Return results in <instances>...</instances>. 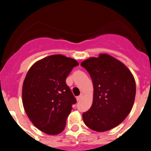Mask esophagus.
<instances>
[{"instance_id":"obj_1","label":"esophagus","mask_w":151,"mask_h":151,"mask_svg":"<svg viewBox=\"0 0 151 151\" xmlns=\"http://www.w3.org/2000/svg\"><path fill=\"white\" fill-rule=\"evenodd\" d=\"M82 97H83V95H82V94H81V95H79V96H78V97H76L77 101H79L80 100H82Z\"/></svg>"}]
</instances>
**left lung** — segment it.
<instances>
[{"label": "left lung", "mask_w": 151, "mask_h": 151, "mask_svg": "<svg viewBox=\"0 0 151 151\" xmlns=\"http://www.w3.org/2000/svg\"><path fill=\"white\" fill-rule=\"evenodd\" d=\"M90 74L93 85V103L82 117L88 127L106 132L117 126L132 109L136 85L126 66L112 56L101 54L81 63Z\"/></svg>", "instance_id": "obj_1"}]
</instances>
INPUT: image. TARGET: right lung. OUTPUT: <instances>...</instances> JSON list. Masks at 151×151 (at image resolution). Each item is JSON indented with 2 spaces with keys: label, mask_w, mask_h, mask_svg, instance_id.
<instances>
[{
  "label": "right lung",
  "mask_w": 151,
  "mask_h": 151,
  "mask_svg": "<svg viewBox=\"0 0 151 151\" xmlns=\"http://www.w3.org/2000/svg\"><path fill=\"white\" fill-rule=\"evenodd\" d=\"M78 63L61 54L48 56L35 63L22 85L24 110L33 125L50 135L61 133L76 103L66 78Z\"/></svg>",
  "instance_id": "obj_1"
}]
</instances>
